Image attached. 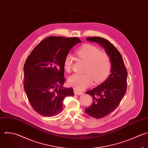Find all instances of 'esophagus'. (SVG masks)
Segmentation results:
<instances>
[{
  "instance_id": "obj_1",
  "label": "esophagus",
  "mask_w": 148,
  "mask_h": 148,
  "mask_svg": "<svg viewBox=\"0 0 148 148\" xmlns=\"http://www.w3.org/2000/svg\"><path fill=\"white\" fill-rule=\"evenodd\" d=\"M74 94H75V95H81L84 94V92H81V91H79V90H76V89H75V90H74Z\"/></svg>"
}]
</instances>
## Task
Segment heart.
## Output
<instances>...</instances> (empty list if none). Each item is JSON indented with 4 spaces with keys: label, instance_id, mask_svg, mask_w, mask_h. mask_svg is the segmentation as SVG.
<instances>
[{
    "label": "heart",
    "instance_id": "obj_1",
    "mask_svg": "<svg viewBox=\"0 0 148 148\" xmlns=\"http://www.w3.org/2000/svg\"><path fill=\"white\" fill-rule=\"evenodd\" d=\"M78 57L86 63L84 74H73L69 78V85L76 90H83L90 86L93 79L96 82L104 81L110 74L111 60L108 53L101 52L97 47L91 44L84 45L77 52ZM73 56L67 54L64 60V67L70 72L72 69Z\"/></svg>",
    "mask_w": 148,
    "mask_h": 148
}]
</instances>
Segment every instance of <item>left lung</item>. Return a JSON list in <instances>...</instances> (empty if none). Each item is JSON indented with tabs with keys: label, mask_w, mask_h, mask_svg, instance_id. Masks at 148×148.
<instances>
[{
	"label": "left lung",
	"mask_w": 148,
	"mask_h": 148,
	"mask_svg": "<svg viewBox=\"0 0 148 148\" xmlns=\"http://www.w3.org/2000/svg\"><path fill=\"white\" fill-rule=\"evenodd\" d=\"M86 40L99 44L111 60L109 77L100 85L85 92L93 100L92 106L85 109L86 113L100 119L114 111L121 103L127 90V72L121 54L108 40L100 37H89Z\"/></svg>",
	"instance_id": "8db88e82"
}]
</instances>
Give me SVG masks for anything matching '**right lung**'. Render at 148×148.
Listing matches in <instances>:
<instances>
[{"label":"right lung","mask_w":148,"mask_h":148,"mask_svg":"<svg viewBox=\"0 0 148 148\" xmlns=\"http://www.w3.org/2000/svg\"><path fill=\"white\" fill-rule=\"evenodd\" d=\"M77 37L49 36L31 52L25 63L24 89L33 109L44 116H53L62 111L66 96H73V89L64 88V60L77 43Z\"/></svg>","instance_id":"obj_1"}]
</instances>
